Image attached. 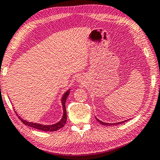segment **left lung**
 I'll list each match as a JSON object with an SVG mask.
<instances>
[{
	"label": "left lung",
	"mask_w": 160,
	"mask_h": 160,
	"mask_svg": "<svg viewBox=\"0 0 160 160\" xmlns=\"http://www.w3.org/2000/svg\"><path fill=\"white\" fill-rule=\"evenodd\" d=\"M96 120H98V122H99L101 125H119V124H122V122H126L128 120H125V121H122V122H118V123H114V124H111V123H105V122H102V121L99 120L98 118H96Z\"/></svg>",
	"instance_id": "8db88e82"
}]
</instances>
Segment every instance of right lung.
<instances>
[{
	"label": "right lung",
	"instance_id": "obj_1",
	"mask_svg": "<svg viewBox=\"0 0 160 160\" xmlns=\"http://www.w3.org/2000/svg\"><path fill=\"white\" fill-rule=\"evenodd\" d=\"M69 94H70V90H68L67 92L63 95V97L62 98V108H63V116H62V120H60L59 122L55 124V125H40V124H38V123L28 122L22 120L21 117L18 115V114H16V115L18 117V118L21 120L22 122L25 125L31 127V128L38 129V130H42V131H48V132L57 131L58 130H60V129H61L62 128H63L67 122V112H66V108H65V101H66V99Z\"/></svg>",
	"mask_w": 160,
	"mask_h": 160
}]
</instances>
